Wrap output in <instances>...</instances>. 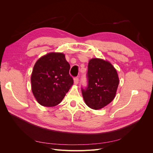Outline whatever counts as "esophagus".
Masks as SVG:
<instances>
[{
  "instance_id": "obj_1",
  "label": "esophagus",
  "mask_w": 153,
  "mask_h": 153,
  "mask_svg": "<svg viewBox=\"0 0 153 153\" xmlns=\"http://www.w3.org/2000/svg\"><path fill=\"white\" fill-rule=\"evenodd\" d=\"M78 81H79V79H78V77H75L74 78V83H75V85H77L78 84Z\"/></svg>"
}]
</instances>
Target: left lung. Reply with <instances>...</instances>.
<instances>
[{"instance_id": "left-lung-1", "label": "left lung", "mask_w": 153, "mask_h": 153, "mask_svg": "<svg viewBox=\"0 0 153 153\" xmlns=\"http://www.w3.org/2000/svg\"><path fill=\"white\" fill-rule=\"evenodd\" d=\"M87 85L82 87L83 98L92 109L102 108L115 96L119 83L117 73L109 62L92 59L88 64Z\"/></svg>"}]
</instances>
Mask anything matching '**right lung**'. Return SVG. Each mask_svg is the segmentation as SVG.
Instances as JSON below:
<instances>
[{
	"label": "right lung",
	"mask_w": 153,
	"mask_h": 153,
	"mask_svg": "<svg viewBox=\"0 0 153 153\" xmlns=\"http://www.w3.org/2000/svg\"><path fill=\"white\" fill-rule=\"evenodd\" d=\"M70 65L62 53H50L36 62L31 75L32 91L38 102L54 106L61 102L73 84Z\"/></svg>",
	"instance_id": "right-lung-1"
}]
</instances>
